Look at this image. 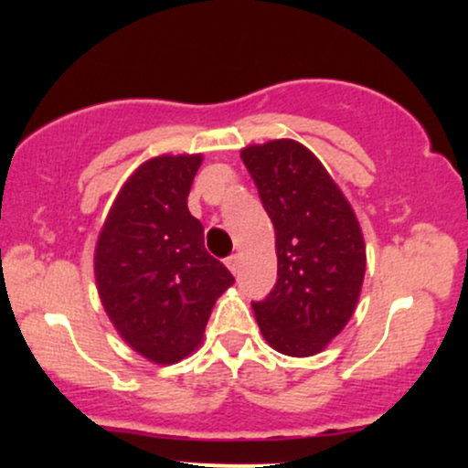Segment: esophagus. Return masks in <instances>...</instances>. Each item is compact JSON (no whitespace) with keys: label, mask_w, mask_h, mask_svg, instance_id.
<instances>
[{"label":"esophagus","mask_w":468,"mask_h":468,"mask_svg":"<svg viewBox=\"0 0 468 468\" xmlns=\"http://www.w3.org/2000/svg\"><path fill=\"white\" fill-rule=\"evenodd\" d=\"M227 266H229V271L233 272V275H238V272H239V255H230L227 260Z\"/></svg>","instance_id":"esophagus-1"}]
</instances>
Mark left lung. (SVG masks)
I'll return each instance as SVG.
<instances>
[{
    "instance_id": "obj_1",
    "label": "left lung",
    "mask_w": 468,
    "mask_h": 468,
    "mask_svg": "<svg viewBox=\"0 0 468 468\" xmlns=\"http://www.w3.org/2000/svg\"><path fill=\"white\" fill-rule=\"evenodd\" d=\"M275 227L277 282L252 302L268 346L313 356L346 327L365 277L356 216L319 158L294 141L241 152Z\"/></svg>"
}]
</instances>
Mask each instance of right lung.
Instances as JSON below:
<instances>
[{
    "label": "right lung",
    "mask_w": 468,
    "mask_h": 468,
    "mask_svg": "<svg viewBox=\"0 0 468 468\" xmlns=\"http://www.w3.org/2000/svg\"><path fill=\"white\" fill-rule=\"evenodd\" d=\"M202 155H160L118 193L94 255L101 302L118 335L154 363H178L200 346L229 268L204 249L186 207Z\"/></svg>",
    "instance_id": "1"
}]
</instances>
